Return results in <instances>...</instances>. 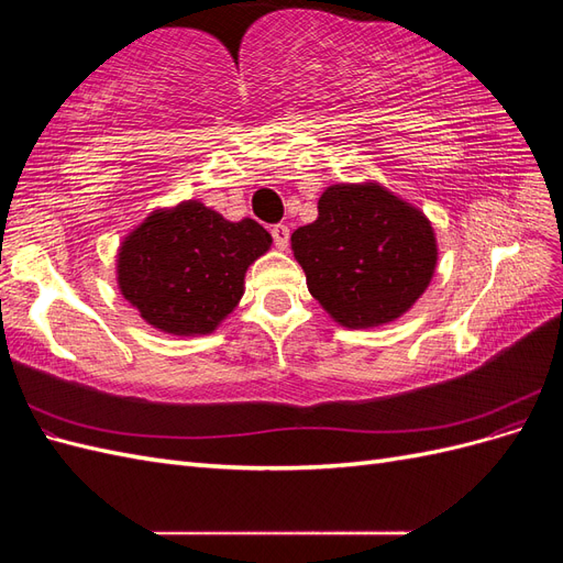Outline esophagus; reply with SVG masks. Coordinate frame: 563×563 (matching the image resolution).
<instances>
[{
  "mask_svg": "<svg viewBox=\"0 0 563 563\" xmlns=\"http://www.w3.org/2000/svg\"><path fill=\"white\" fill-rule=\"evenodd\" d=\"M269 234H272V240H275V246L279 251H284L288 246V236H291V230H288L286 225H275L269 230Z\"/></svg>",
  "mask_w": 563,
  "mask_h": 563,
  "instance_id": "1",
  "label": "esophagus"
}]
</instances>
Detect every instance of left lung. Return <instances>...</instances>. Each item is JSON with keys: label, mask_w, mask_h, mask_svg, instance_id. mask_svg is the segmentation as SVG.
Instances as JSON below:
<instances>
[{"label": "left lung", "mask_w": 563, "mask_h": 563, "mask_svg": "<svg viewBox=\"0 0 563 563\" xmlns=\"http://www.w3.org/2000/svg\"><path fill=\"white\" fill-rule=\"evenodd\" d=\"M310 294L347 329L401 317L428 288L434 232L418 209L380 185H333L319 218L291 234Z\"/></svg>", "instance_id": "1"}]
</instances>
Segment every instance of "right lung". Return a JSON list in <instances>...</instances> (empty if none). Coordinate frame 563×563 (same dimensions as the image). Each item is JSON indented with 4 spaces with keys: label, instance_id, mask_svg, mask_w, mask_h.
I'll return each instance as SVG.
<instances>
[{
    "label": "right lung",
    "instance_id": "right-lung-1",
    "mask_svg": "<svg viewBox=\"0 0 563 563\" xmlns=\"http://www.w3.org/2000/svg\"><path fill=\"white\" fill-rule=\"evenodd\" d=\"M272 236L251 218L230 223L199 201L150 216L119 251L124 298L166 333H211L244 294L246 267Z\"/></svg>",
    "mask_w": 563,
    "mask_h": 563
}]
</instances>
